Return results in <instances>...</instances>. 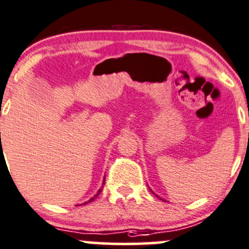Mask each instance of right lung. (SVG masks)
I'll return each mask as SVG.
<instances>
[{
  "label": "right lung",
  "mask_w": 249,
  "mask_h": 249,
  "mask_svg": "<svg viewBox=\"0 0 249 249\" xmlns=\"http://www.w3.org/2000/svg\"><path fill=\"white\" fill-rule=\"evenodd\" d=\"M104 184H105V183H104ZM100 192H101V190H100ZM100 192H99V193H97V194H96V196H97V195H99V194H100ZM96 196H95V197H96ZM95 197H92V199H91V200H90V201H92V200H94V199H95ZM85 203H87V202H85Z\"/></svg>",
  "instance_id": "right-lung-1"
}]
</instances>
